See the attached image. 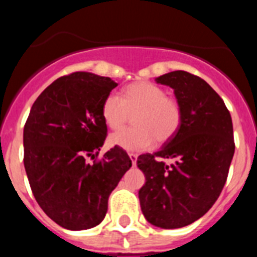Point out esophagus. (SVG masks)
<instances>
[{"instance_id": "esophagus-1", "label": "esophagus", "mask_w": 257, "mask_h": 257, "mask_svg": "<svg viewBox=\"0 0 257 257\" xmlns=\"http://www.w3.org/2000/svg\"><path fill=\"white\" fill-rule=\"evenodd\" d=\"M128 157H130V160H131V162H133V165L135 166L136 165V160H138V154L128 153Z\"/></svg>"}]
</instances>
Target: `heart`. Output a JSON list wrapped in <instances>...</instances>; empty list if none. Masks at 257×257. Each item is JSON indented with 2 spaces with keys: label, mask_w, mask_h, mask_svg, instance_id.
Segmentation results:
<instances>
[{
  "label": "heart",
  "mask_w": 257,
  "mask_h": 257,
  "mask_svg": "<svg viewBox=\"0 0 257 257\" xmlns=\"http://www.w3.org/2000/svg\"><path fill=\"white\" fill-rule=\"evenodd\" d=\"M104 121L112 130H119L134 117L135 126L118 131L109 143L126 151H145L154 140L166 143L179 131L183 121V106L175 96L149 81L131 83L123 90V97L109 94L101 106Z\"/></svg>",
  "instance_id": "b5f03b06"
}]
</instances>
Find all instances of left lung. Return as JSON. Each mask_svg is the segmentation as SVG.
<instances>
[{
    "instance_id": "1",
    "label": "left lung",
    "mask_w": 257,
    "mask_h": 257,
    "mask_svg": "<svg viewBox=\"0 0 257 257\" xmlns=\"http://www.w3.org/2000/svg\"><path fill=\"white\" fill-rule=\"evenodd\" d=\"M156 81L174 88L183 121L161 151L138 158L147 180L140 206L153 225L183 228L203 216L225 185L235 149L233 123L221 97L201 77L175 70ZM167 158L175 162L166 165Z\"/></svg>"
}]
</instances>
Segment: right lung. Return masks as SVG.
Listing matches in <instances>:
<instances>
[{"label":"right lung","mask_w":257,"mask_h":257,"mask_svg":"<svg viewBox=\"0 0 257 257\" xmlns=\"http://www.w3.org/2000/svg\"><path fill=\"white\" fill-rule=\"evenodd\" d=\"M117 85L87 72L60 77L36 99L24 124L32 193L47 216L69 230L103 221L110 193L133 166L117 145L97 158L108 131L101 106Z\"/></svg>","instance_id":"add662e5"}]
</instances>
